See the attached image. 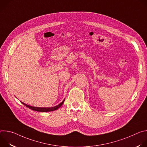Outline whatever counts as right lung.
I'll return each mask as SVG.
<instances>
[{
  "label": "right lung",
  "mask_w": 147,
  "mask_h": 147,
  "mask_svg": "<svg viewBox=\"0 0 147 147\" xmlns=\"http://www.w3.org/2000/svg\"><path fill=\"white\" fill-rule=\"evenodd\" d=\"M64 101H65V99L63 100L60 103L57 105H56L55 107H52V108H38V107H34L28 105H27V104H26V103H23L22 102H22V103H23L24 105H25L26 107H27L29 109H32L33 111H37V112H51V111H53L58 109L62 105L63 103V102H64Z\"/></svg>",
  "instance_id": "add662e5"
}]
</instances>
